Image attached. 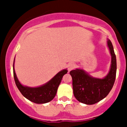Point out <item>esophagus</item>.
I'll return each instance as SVG.
<instances>
[{
	"label": "esophagus",
	"instance_id": "34e87169",
	"mask_svg": "<svg viewBox=\"0 0 127 127\" xmlns=\"http://www.w3.org/2000/svg\"><path fill=\"white\" fill-rule=\"evenodd\" d=\"M75 67V65L73 63H70L69 64L67 65V69H68V71H70L71 70L74 69Z\"/></svg>",
	"mask_w": 127,
	"mask_h": 127
}]
</instances>
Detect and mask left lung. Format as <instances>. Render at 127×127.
I'll return each mask as SVG.
<instances>
[{
  "label": "left lung",
  "instance_id": "1",
  "mask_svg": "<svg viewBox=\"0 0 127 127\" xmlns=\"http://www.w3.org/2000/svg\"><path fill=\"white\" fill-rule=\"evenodd\" d=\"M107 44L111 55V64L109 72L105 77H94L80 69L70 72L74 95L80 102L87 105L97 103L105 98L113 88L116 79V58L109 39H107Z\"/></svg>",
  "mask_w": 127,
  "mask_h": 127
}]
</instances>
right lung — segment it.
I'll list each match as a JSON object with an SVG mask.
<instances>
[{
  "instance_id": "right-lung-1",
  "label": "right lung",
  "mask_w": 127,
  "mask_h": 127,
  "mask_svg": "<svg viewBox=\"0 0 127 127\" xmlns=\"http://www.w3.org/2000/svg\"><path fill=\"white\" fill-rule=\"evenodd\" d=\"M68 70L64 69L57 73L50 81L39 87H29L20 83L15 73L13 64V74L16 86L21 94L30 101L35 104H45L52 100L57 94L58 86L61 83L63 76Z\"/></svg>"
}]
</instances>
